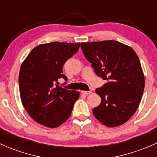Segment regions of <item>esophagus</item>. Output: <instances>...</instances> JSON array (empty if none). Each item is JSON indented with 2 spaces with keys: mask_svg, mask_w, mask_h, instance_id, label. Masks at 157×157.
<instances>
[{
  "mask_svg": "<svg viewBox=\"0 0 157 157\" xmlns=\"http://www.w3.org/2000/svg\"><path fill=\"white\" fill-rule=\"evenodd\" d=\"M81 93L84 95H88V94H90V93H91L92 91L91 90H90V91H82Z\"/></svg>",
  "mask_w": 157,
  "mask_h": 157,
  "instance_id": "1",
  "label": "esophagus"
}]
</instances>
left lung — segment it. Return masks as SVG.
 <instances>
[{
    "mask_svg": "<svg viewBox=\"0 0 157 157\" xmlns=\"http://www.w3.org/2000/svg\"><path fill=\"white\" fill-rule=\"evenodd\" d=\"M83 53L95 73L106 83L96 93L101 103L95 118L107 127L123 124L139 106L145 86L140 60L134 49L114 40L81 42Z\"/></svg>",
    "mask_w": 157,
    "mask_h": 157,
    "instance_id": "left-lung-1",
    "label": "left lung"
}]
</instances>
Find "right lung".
I'll list each match as a JSON object with an SVG mask.
<instances>
[{"label":"right lung","instance_id":"1","mask_svg":"<svg viewBox=\"0 0 157 157\" xmlns=\"http://www.w3.org/2000/svg\"><path fill=\"white\" fill-rule=\"evenodd\" d=\"M80 48V43L54 42L35 47L26 57L19 73L20 99L29 116L45 127L57 128L71 116L80 96L76 90L57 85L63 65Z\"/></svg>","mask_w":157,"mask_h":157}]
</instances>
